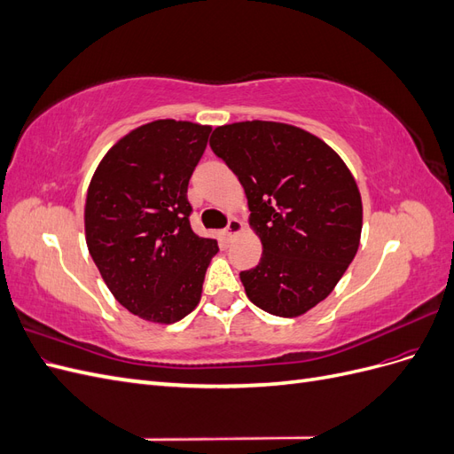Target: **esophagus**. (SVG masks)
I'll use <instances>...</instances> for the list:
<instances>
[{
  "label": "esophagus",
  "mask_w": 454,
  "mask_h": 454,
  "mask_svg": "<svg viewBox=\"0 0 454 454\" xmlns=\"http://www.w3.org/2000/svg\"><path fill=\"white\" fill-rule=\"evenodd\" d=\"M242 231H244V225H242L240 219H237V217L229 219V225H227V229L223 231L225 240H229V242H231V240H235V237H239Z\"/></svg>",
  "instance_id": "obj_1"
}]
</instances>
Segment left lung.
<instances>
[{
	"label": "left lung",
	"instance_id": "1",
	"mask_svg": "<svg viewBox=\"0 0 454 454\" xmlns=\"http://www.w3.org/2000/svg\"><path fill=\"white\" fill-rule=\"evenodd\" d=\"M210 147L242 184L263 246L259 265L240 272L246 295L269 314L303 316L358 252L364 208L352 172L318 136L286 122L217 127Z\"/></svg>",
	"mask_w": 454,
	"mask_h": 454
}]
</instances>
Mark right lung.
Returning <instances> with one entry per match:
<instances>
[{
    "label": "right lung",
    "instance_id": "obj_1",
    "mask_svg": "<svg viewBox=\"0 0 454 454\" xmlns=\"http://www.w3.org/2000/svg\"><path fill=\"white\" fill-rule=\"evenodd\" d=\"M210 132L191 121H151L107 151L89 184V254L109 292L142 320L167 325L193 312L219 252L189 225V177Z\"/></svg>",
    "mask_w": 454,
    "mask_h": 454
}]
</instances>
